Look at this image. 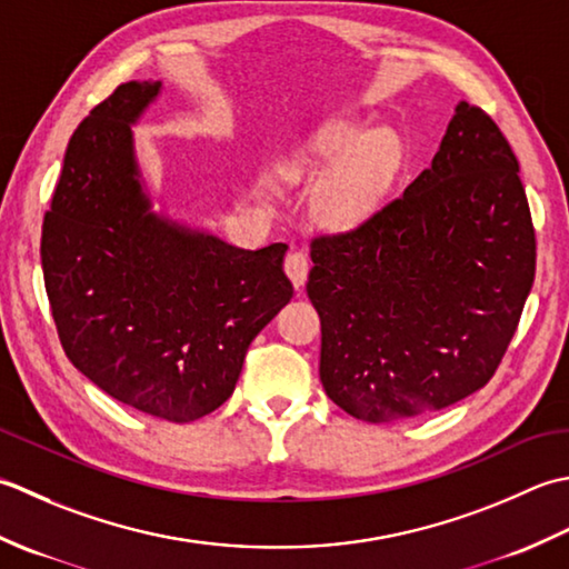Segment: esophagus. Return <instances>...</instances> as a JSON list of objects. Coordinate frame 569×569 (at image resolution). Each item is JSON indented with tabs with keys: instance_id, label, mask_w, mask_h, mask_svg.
I'll return each instance as SVG.
<instances>
[{
	"instance_id": "34e87169",
	"label": "esophagus",
	"mask_w": 569,
	"mask_h": 569,
	"mask_svg": "<svg viewBox=\"0 0 569 569\" xmlns=\"http://www.w3.org/2000/svg\"><path fill=\"white\" fill-rule=\"evenodd\" d=\"M284 272L289 280H292V284L299 289L301 284L307 282V274H309V258L301 250H292L287 252L284 258Z\"/></svg>"
}]
</instances>
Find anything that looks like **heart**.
Returning <instances> with one entry per match:
<instances>
[{
  "label": "heart",
  "mask_w": 569,
  "mask_h": 569,
  "mask_svg": "<svg viewBox=\"0 0 569 569\" xmlns=\"http://www.w3.org/2000/svg\"><path fill=\"white\" fill-rule=\"evenodd\" d=\"M400 164V142L388 130L366 124H329L309 147L282 161L289 179L319 177L329 171L317 191V216L327 226L351 228L376 211Z\"/></svg>",
  "instance_id": "1"
}]
</instances>
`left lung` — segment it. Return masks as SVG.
<instances>
[{
  "label": "left lung",
  "mask_w": 569,
  "mask_h": 569,
  "mask_svg": "<svg viewBox=\"0 0 569 569\" xmlns=\"http://www.w3.org/2000/svg\"><path fill=\"white\" fill-rule=\"evenodd\" d=\"M518 169L498 124L461 100L432 167L402 196L349 233L311 240L319 376L341 410L405 420L493 378L536 280Z\"/></svg>",
  "instance_id": "obj_1"
}]
</instances>
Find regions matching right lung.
I'll list each match as a JSON object with an SVG mask.
<instances>
[{
    "instance_id": "obj_1",
    "label": "right lung",
    "mask_w": 569,
    "mask_h": 569,
    "mask_svg": "<svg viewBox=\"0 0 569 569\" xmlns=\"http://www.w3.org/2000/svg\"><path fill=\"white\" fill-rule=\"evenodd\" d=\"M159 80L114 88L78 124L41 228L58 339L110 398L191 422L233 396L248 346L295 289L287 246H228L152 211L132 127Z\"/></svg>"
}]
</instances>
